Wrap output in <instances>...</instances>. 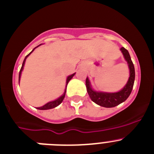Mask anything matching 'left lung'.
Returning a JSON list of instances; mask_svg holds the SVG:
<instances>
[{
  "instance_id": "1",
  "label": "left lung",
  "mask_w": 154,
  "mask_h": 154,
  "mask_svg": "<svg viewBox=\"0 0 154 154\" xmlns=\"http://www.w3.org/2000/svg\"><path fill=\"white\" fill-rule=\"evenodd\" d=\"M121 51L124 55L125 59L128 64L129 70H130V77H129L128 83L125 86L124 88L117 93H103V92H97L92 89L90 82L89 79H86V86H87V90L90 96L92 101L97 103V105L103 107L112 108L121 104L122 103L125 101L128 97L130 96L131 93L133 89L134 83V78H135V71H134V64L131 59L130 54L127 49L122 47L121 48Z\"/></svg>"
}]
</instances>
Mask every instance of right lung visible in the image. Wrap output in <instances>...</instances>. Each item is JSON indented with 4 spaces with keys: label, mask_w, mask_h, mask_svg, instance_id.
Wrapping results in <instances>:
<instances>
[{
    "label": "right lung",
    "mask_w": 154,
    "mask_h": 154,
    "mask_svg": "<svg viewBox=\"0 0 154 154\" xmlns=\"http://www.w3.org/2000/svg\"><path fill=\"white\" fill-rule=\"evenodd\" d=\"M38 46H37V47H38ZM37 47H35V48H37ZM35 48H34V49H35ZM34 49L32 50V51L31 52L29 53V54H27V55L26 56L25 59H24L23 62L22 67H21V69H20V73H19V80H20V79L21 73H22V70H23V66H24V64H25L26 59V57H28V56L29 55V54H31V53L32 52V51H34ZM74 74H75V73H74V74H71V75H70V76H68V77H67V82H66V83H67V84H68V82L70 81V80H71V78H72L73 77H74ZM65 93H66V90H65V91H64V94H63L62 96H61V97H60L59 98H58V99H57V100H54V101L49 102V103H46V104H45V105H44V106H41V107H38V108H37V109H40V110H46V109H53V108H55L56 106H59V105L61 104V103H62L63 100H64V97H65Z\"/></svg>",
    "instance_id": "1"
}]
</instances>
